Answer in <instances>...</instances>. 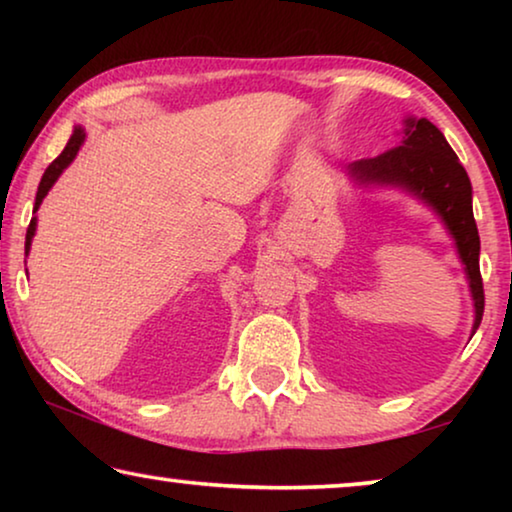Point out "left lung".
<instances>
[{
  "label": "left lung",
  "instance_id": "left-lung-1",
  "mask_svg": "<svg viewBox=\"0 0 512 512\" xmlns=\"http://www.w3.org/2000/svg\"><path fill=\"white\" fill-rule=\"evenodd\" d=\"M345 177L356 188H396L408 193L438 216L464 265L473 298L471 335L478 331L485 291L480 277V235L473 219V186L443 132L429 118L405 116L401 142L382 156L347 165Z\"/></svg>",
  "mask_w": 512,
  "mask_h": 512
}]
</instances>
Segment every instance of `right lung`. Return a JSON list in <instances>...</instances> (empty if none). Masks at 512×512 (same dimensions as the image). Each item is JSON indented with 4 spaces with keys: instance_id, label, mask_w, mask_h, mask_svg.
<instances>
[{
    "instance_id": "1",
    "label": "right lung",
    "mask_w": 512,
    "mask_h": 512,
    "mask_svg": "<svg viewBox=\"0 0 512 512\" xmlns=\"http://www.w3.org/2000/svg\"><path fill=\"white\" fill-rule=\"evenodd\" d=\"M83 142H86V130H83L81 125H76L74 132H72V137H69V142H67L65 149H62L60 156L55 158L51 165L46 167L44 177H41V181H39L37 200H34V212H32L34 216H32L30 228H27V235H25V256L30 254V249H32V237H34V233H37V209L41 207V202H44V198L48 195V191H51V188H53L55 181H58L60 174L65 172L69 165H72V160L76 158V153H79V149L83 146Z\"/></svg>"
}]
</instances>
